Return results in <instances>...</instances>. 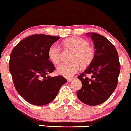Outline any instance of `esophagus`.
I'll return each mask as SVG.
<instances>
[{
	"label": "esophagus",
	"mask_w": 131,
	"mask_h": 131,
	"mask_svg": "<svg viewBox=\"0 0 131 131\" xmlns=\"http://www.w3.org/2000/svg\"><path fill=\"white\" fill-rule=\"evenodd\" d=\"M72 80H73V78H67V80L68 82H71V81H72Z\"/></svg>",
	"instance_id": "1"
}]
</instances>
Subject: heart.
I'll list each match as a JSON object with an SVG mask.
<instances>
[{"label": "heart", "mask_w": 131, "mask_h": 131, "mask_svg": "<svg viewBox=\"0 0 131 131\" xmlns=\"http://www.w3.org/2000/svg\"><path fill=\"white\" fill-rule=\"evenodd\" d=\"M61 47L64 50L72 51L69 64H63L57 67V73L66 78H70L83 68L90 66L95 57L94 48L89 44L85 38L80 37H72L64 40ZM61 48L57 45H51L48 50L49 59L54 64H58L61 55Z\"/></svg>", "instance_id": "heart-1"}]
</instances>
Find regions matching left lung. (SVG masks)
Instances as JSON below:
<instances>
[{"mask_svg":"<svg viewBox=\"0 0 131 131\" xmlns=\"http://www.w3.org/2000/svg\"><path fill=\"white\" fill-rule=\"evenodd\" d=\"M87 35L94 42L95 57L89 67L78 76L82 88L77 92V96L84 104L94 106L107 101L116 89L120 64L117 51L107 38L96 33Z\"/></svg>","mask_w":131,"mask_h":131,"instance_id":"8db88e82","label":"left lung"}]
</instances>
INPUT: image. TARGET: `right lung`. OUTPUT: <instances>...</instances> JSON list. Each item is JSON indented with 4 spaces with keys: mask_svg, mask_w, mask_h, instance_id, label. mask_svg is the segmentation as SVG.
I'll use <instances>...</instances> for the list:
<instances>
[{
    "mask_svg": "<svg viewBox=\"0 0 131 131\" xmlns=\"http://www.w3.org/2000/svg\"><path fill=\"white\" fill-rule=\"evenodd\" d=\"M60 38L35 34L21 40L11 53L9 69L15 88L32 105H47L55 99L60 88L67 82L62 76L48 74L55 70L48 50Z\"/></svg>",
    "mask_w": 131,
    "mask_h": 131,
    "instance_id": "right-lung-1",
    "label": "right lung"
}]
</instances>
